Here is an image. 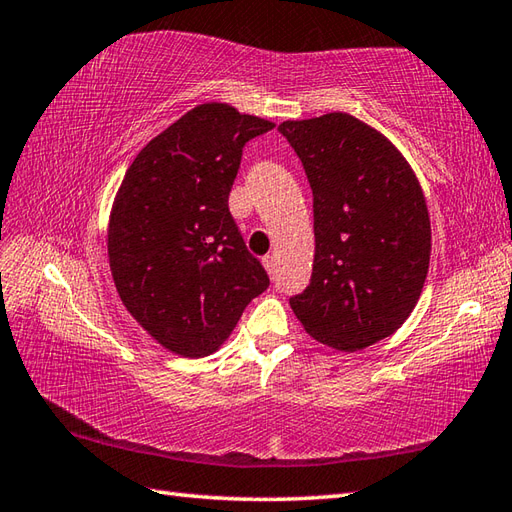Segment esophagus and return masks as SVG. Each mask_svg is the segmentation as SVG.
I'll return each instance as SVG.
<instances>
[{
  "mask_svg": "<svg viewBox=\"0 0 512 512\" xmlns=\"http://www.w3.org/2000/svg\"><path fill=\"white\" fill-rule=\"evenodd\" d=\"M262 262H264V268L268 270V275L275 277V270H277V259H275V255H266V257L262 259Z\"/></svg>",
  "mask_w": 512,
  "mask_h": 512,
  "instance_id": "obj_1",
  "label": "esophagus"
}]
</instances>
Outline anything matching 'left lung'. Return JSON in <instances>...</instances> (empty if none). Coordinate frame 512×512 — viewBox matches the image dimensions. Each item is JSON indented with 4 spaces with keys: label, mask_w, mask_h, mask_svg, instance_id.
Returning <instances> with one entry per match:
<instances>
[{
    "label": "left lung",
    "mask_w": 512,
    "mask_h": 512,
    "mask_svg": "<svg viewBox=\"0 0 512 512\" xmlns=\"http://www.w3.org/2000/svg\"><path fill=\"white\" fill-rule=\"evenodd\" d=\"M312 189L314 264L290 308L319 343L363 350L394 334L422 292L431 224L418 178L389 140L332 112L279 125Z\"/></svg>",
    "instance_id": "obj_1"
}]
</instances>
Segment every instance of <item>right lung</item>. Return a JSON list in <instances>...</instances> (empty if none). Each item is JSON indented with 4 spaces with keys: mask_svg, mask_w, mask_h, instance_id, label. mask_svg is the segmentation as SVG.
<instances>
[{
    "mask_svg": "<svg viewBox=\"0 0 512 512\" xmlns=\"http://www.w3.org/2000/svg\"><path fill=\"white\" fill-rule=\"evenodd\" d=\"M275 127L226 103H204L149 140L112 206L107 255L118 295L154 339L209 356L268 288L228 211L242 149Z\"/></svg>",
    "mask_w": 512,
    "mask_h": 512,
    "instance_id": "right-lung-1",
    "label": "right lung"
}]
</instances>
